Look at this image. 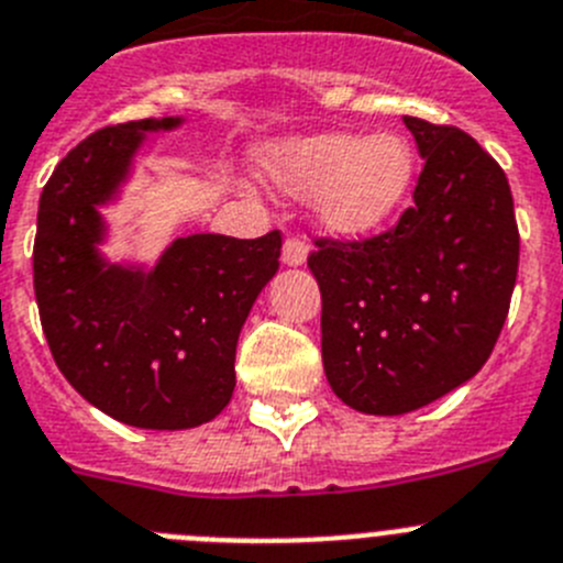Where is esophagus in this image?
Listing matches in <instances>:
<instances>
[{"label": "esophagus", "mask_w": 563, "mask_h": 563, "mask_svg": "<svg viewBox=\"0 0 563 563\" xmlns=\"http://www.w3.org/2000/svg\"><path fill=\"white\" fill-rule=\"evenodd\" d=\"M308 257V241L302 235H288L283 244V264L286 266H302Z\"/></svg>", "instance_id": "1"}]
</instances>
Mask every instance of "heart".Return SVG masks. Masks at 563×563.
<instances>
[{"label":"heart","instance_id":"obj_1","mask_svg":"<svg viewBox=\"0 0 563 563\" xmlns=\"http://www.w3.org/2000/svg\"><path fill=\"white\" fill-rule=\"evenodd\" d=\"M264 172L283 191L313 194L319 222L339 235H364L386 224L417 175L411 144L397 133L361 139L317 133L266 152Z\"/></svg>","mask_w":563,"mask_h":563}]
</instances>
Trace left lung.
<instances>
[{"label": "left lung", "mask_w": 563, "mask_h": 563, "mask_svg": "<svg viewBox=\"0 0 563 563\" xmlns=\"http://www.w3.org/2000/svg\"><path fill=\"white\" fill-rule=\"evenodd\" d=\"M413 205L364 241L317 239L322 364L341 402L397 417L481 372L511 306L519 230L506 172L470 133L402 115Z\"/></svg>", "instance_id": "obj_1"}]
</instances>
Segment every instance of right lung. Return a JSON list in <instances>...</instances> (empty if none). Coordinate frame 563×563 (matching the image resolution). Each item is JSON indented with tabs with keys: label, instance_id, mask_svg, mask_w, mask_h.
<instances>
[{
	"label": "right lung",
	"instance_id": "right-lung-1",
	"mask_svg": "<svg viewBox=\"0 0 563 563\" xmlns=\"http://www.w3.org/2000/svg\"><path fill=\"white\" fill-rule=\"evenodd\" d=\"M141 119L97 130L52 172L38 202L33 283L52 358L91 406L124 424L186 430L233 397L235 344L280 266V230L261 239H177L152 272L108 266L102 217L150 130Z\"/></svg>",
	"mask_w": 563,
	"mask_h": 563
}]
</instances>
